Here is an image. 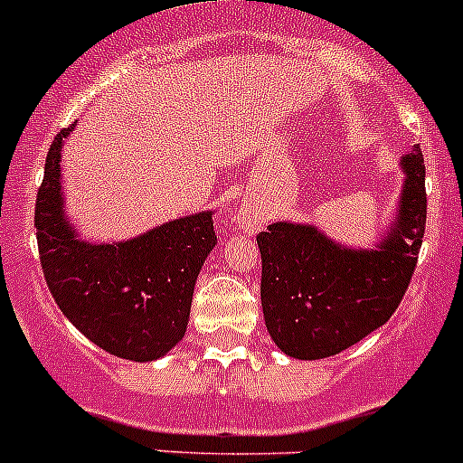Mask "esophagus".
<instances>
[{"mask_svg": "<svg viewBox=\"0 0 463 463\" xmlns=\"http://www.w3.org/2000/svg\"><path fill=\"white\" fill-rule=\"evenodd\" d=\"M261 219L264 217L253 208H241L240 213H237V223H240L244 231H255V228L261 226Z\"/></svg>", "mask_w": 463, "mask_h": 463, "instance_id": "34e87169", "label": "esophagus"}]
</instances>
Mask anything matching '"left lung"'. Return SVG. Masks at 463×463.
<instances>
[{"label":"left lung","mask_w":463,"mask_h":463,"mask_svg":"<svg viewBox=\"0 0 463 463\" xmlns=\"http://www.w3.org/2000/svg\"><path fill=\"white\" fill-rule=\"evenodd\" d=\"M394 222L374 249H347L314 223L275 222L258 235L261 311L287 356H335L385 325L401 305L426 232V165L419 145L401 156Z\"/></svg>","instance_id":"obj_1"}]
</instances>
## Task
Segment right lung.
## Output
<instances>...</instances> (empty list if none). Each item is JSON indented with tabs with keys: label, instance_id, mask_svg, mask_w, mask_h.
I'll return each instance as SVG.
<instances>
[{
	"label": "right lung",
	"instance_id": "1",
	"mask_svg": "<svg viewBox=\"0 0 463 463\" xmlns=\"http://www.w3.org/2000/svg\"><path fill=\"white\" fill-rule=\"evenodd\" d=\"M62 129L46 154L35 228L42 270L60 311L105 352L149 363L185 335L197 275L217 244L213 210L172 219L132 240L93 244L64 213Z\"/></svg>",
	"mask_w": 463,
	"mask_h": 463
}]
</instances>
